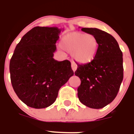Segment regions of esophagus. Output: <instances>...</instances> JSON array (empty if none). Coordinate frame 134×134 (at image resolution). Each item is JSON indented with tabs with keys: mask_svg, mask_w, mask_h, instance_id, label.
I'll list each match as a JSON object with an SVG mask.
<instances>
[{
	"mask_svg": "<svg viewBox=\"0 0 134 134\" xmlns=\"http://www.w3.org/2000/svg\"><path fill=\"white\" fill-rule=\"evenodd\" d=\"M71 68L74 72L76 70H77V64H76L75 62H73V61H72L71 62Z\"/></svg>",
	"mask_w": 134,
	"mask_h": 134,
	"instance_id": "esophagus-1",
	"label": "esophagus"
}]
</instances>
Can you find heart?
<instances>
[{
	"mask_svg": "<svg viewBox=\"0 0 134 134\" xmlns=\"http://www.w3.org/2000/svg\"><path fill=\"white\" fill-rule=\"evenodd\" d=\"M61 46L65 51L73 54L75 61L80 63H87L96 56L99 41L92 34L73 32L63 37Z\"/></svg>",
	"mask_w": 134,
	"mask_h": 134,
	"instance_id": "obj_1",
	"label": "heart"
}]
</instances>
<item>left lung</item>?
Returning <instances> with one entry per match:
<instances>
[{
    "label": "left lung",
    "mask_w": 134,
    "mask_h": 134,
    "mask_svg": "<svg viewBox=\"0 0 134 134\" xmlns=\"http://www.w3.org/2000/svg\"><path fill=\"white\" fill-rule=\"evenodd\" d=\"M81 31L97 37L99 49L93 61L77 64L75 75L81 79L77 88L79 99L93 109H101L113 102L124 78L123 54L118 42L110 34L96 28Z\"/></svg>",
    "instance_id": "left-lung-1"
}]
</instances>
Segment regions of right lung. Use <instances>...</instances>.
<instances>
[{"label": "right lung", "mask_w": 134, "mask_h": 134, "mask_svg": "<svg viewBox=\"0 0 134 134\" xmlns=\"http://www.w3.org/2000/svg\"><path fill=\"white\" fill-rule=\"evenodd\" d=\"M61 31L63 29L35 26L14 49L9 65L11 83L29 107L42 109L52 105L61 86L74 74L70 61L53 59Z\"/></svg>", "instance_id": "obj_1"}]
</instances>
